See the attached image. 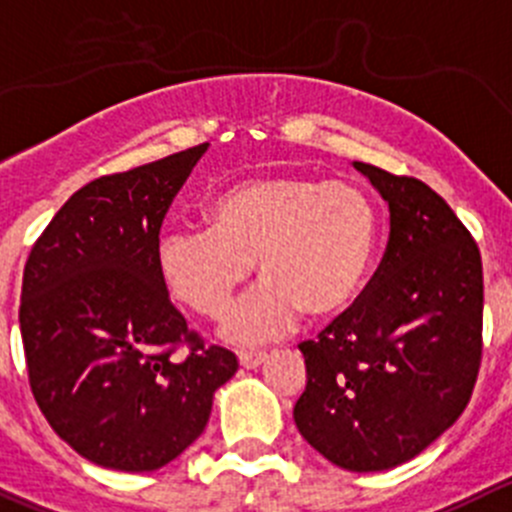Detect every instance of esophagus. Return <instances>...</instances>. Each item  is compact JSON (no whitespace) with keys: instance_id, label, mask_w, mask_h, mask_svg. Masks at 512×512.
<instances>
[{"instance_id":"obj_1","label":"esophagus","mask_w":512,"mask_h":512,"mask_svg":"<svg viewBox=\"0 0 512 512\" xmlns=\"http://www.w3.org/2000/svg\"><path fill=\"white\" fill-rule=\"evenodd\" d=\"M238 362H241L243 369H256L266 362L264 352H241L238 354Z\"/></svg>"}]
</instances>
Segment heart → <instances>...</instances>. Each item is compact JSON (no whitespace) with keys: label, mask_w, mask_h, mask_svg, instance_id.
I'll use <instances>...</instances> for the list:
<instances>
[{"label":"heart","mask_w":512,"mask_h":512,"mask_svg":"<svg viewBox=\"0 0 512 512\" xmlns=\"http://www.w3.org/2000/svg\"><path fill=\"white\" fill-rule=\"evenodd\" d=\"M208 228L160 236L155 269L180 306L218 319L251 276H264L228 314V342L259 344L309 319L342 314L372 269L379 218L372 198L344 180L266 173L231 183L208 201Z\"/></svg>","instance_id":"1"}]
</instances>
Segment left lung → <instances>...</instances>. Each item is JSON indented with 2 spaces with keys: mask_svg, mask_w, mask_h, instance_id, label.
Segmentation results:
<instances>
[{
  "mask_svg": "<svg viewBox=\"0 0 512 512\" xmlns=\"http://www.w3.org/2000/svg\"><path fill=\"white\" fill-rule=\"evenodd\" d=\"M389 208V243L372 286L299 344L306 389L296 430L349 472L420 455L470 402L483 339V261L452 208L417 178L367 163Z\"/></svg>",
  "mask_w": 512,
  "mask_h": 512,
  "instance_id": "1",
  "label": "left lung"
}]
</instances>
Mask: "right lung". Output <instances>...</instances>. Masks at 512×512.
Masks as SVG:
<instances>
[{"instance_id": "obj_1", "label": "right lung", "mask_w": 512, "mask_h": 512, "mask_svg": "<svg viewBox=\"0 0 512 512\" xmlns=\"http://www.w3.org/2000/svg\"><path fill=\"white\" fill-rule=\"evenodd\" d=\"M208 143L102 175L57 211L24 266L29 384L52 430L85 460L153 472L206 430L236 374L228 349L196 342L155 269L160 226Z\"/></svg>"}]
</instances>
